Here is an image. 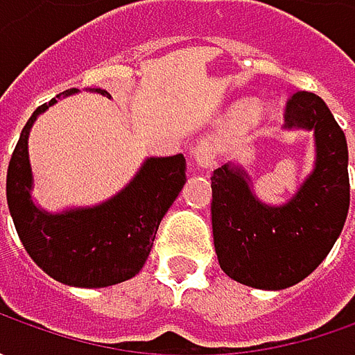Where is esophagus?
I'll return each instance as SVG.
<instances>
[{"label":"esophagus","mask_w":355,"mask_h":355,"mask_svg":"<svg viewBox=\"0 0 355 355\" xmlns=\"http://www.w3.org/2000/svg\"><path fill=\"white\" fill-rule=\"evenodd\" d=\"M191 154H193V162L201 170L211 171L217 164V154H215V150L209 142H199Z\"/></svg>","instance_id":"1"}]
</instances>
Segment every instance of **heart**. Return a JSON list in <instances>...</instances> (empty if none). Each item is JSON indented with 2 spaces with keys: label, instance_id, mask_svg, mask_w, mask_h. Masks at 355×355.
<instances>
[{
  "label": "heart",
  "instance_id": "b5f03b06",
  "mask_svg": "<svg viewBox=\"0 0 355 355\" xmlns=\"http://www.w3.org/2000/svg\"><path fill=\"white\" fill-rule=\"evenodd\" d=\"M254 112H257V110H254V106H245V108H241V110H239V114H241L243 118H254Z\"/></svg>",
  "mask_w": 355,
  "mask_h": 355
}]
</instances>
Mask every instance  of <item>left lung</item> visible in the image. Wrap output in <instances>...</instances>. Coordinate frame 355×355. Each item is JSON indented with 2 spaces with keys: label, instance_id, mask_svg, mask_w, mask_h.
<instances>
[{
  "label": "left lung",
  "instance_id": "left-lung-1",
  "mask_svg": "<svg viewBox=\"0 0 355 355\" xmlns=\"http://www.w3.org/2000/svg\"><path fill=\"white\" fill-rule=\"evenodd\" d=\"M286 128L314 136V166L291 199L270 205L247 170L227 162L211 175L213 243L227 277L263 291L304 280L332 251L349 209L348 144L330 108L312 92L286 104Z\"/></svg>",
  "mask_w": 355,
  "mask_h": 355
}]
</instances>
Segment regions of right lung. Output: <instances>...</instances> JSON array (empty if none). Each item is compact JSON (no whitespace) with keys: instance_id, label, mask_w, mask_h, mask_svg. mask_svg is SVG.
I'll return each instance as SVG.
<instances>
[{"instance_id":"add662e5","label":"right lung","mask_w":355,"mask_h":355,"mask_svg":"<svg viewBox=\"0 0 355 355\" xmlns=\"http://www.w3.org/2000/svg\"><path fill=\"white\" fill-rule=\"evenodd\" d=\"M76 92L64 90L39 106L21 130L7 170V205L25 251L51 279L67 286L103 288L142 270L159 221L185 185L187 168L184 154L146 157L128 184L103 203L62 211L39 207L33 199L29 134L39 114ZM89 92L110 98L104 89Z\"/></svg>"}]
</instances>
